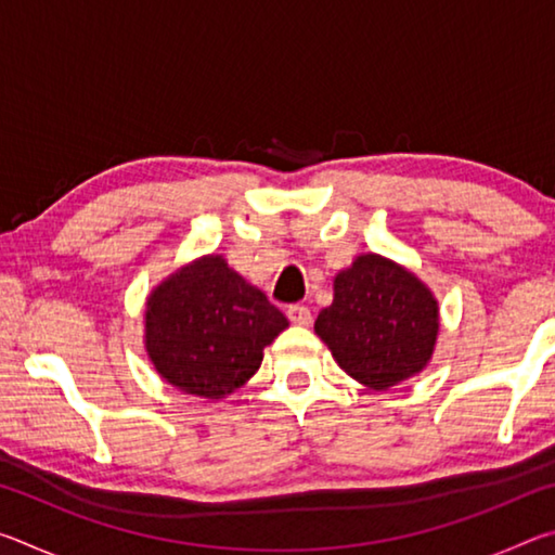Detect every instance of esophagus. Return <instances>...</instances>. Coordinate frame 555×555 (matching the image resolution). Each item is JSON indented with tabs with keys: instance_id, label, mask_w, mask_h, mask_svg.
<instances>
[{
	"instance_id": "obj_1",
	"label": "esophagus",
	"mask_w": 555,
	"mask_h": 555,
	"mask_svg": "<svg viewBox=\"0 0 555 555\" xmlns=\"http://www.w3.org/2000/svg\"><path fill=\"white\" fill-rule=\"evenodd\" d=\"M286 315H288V321L296 323V325H308V323H311V311H308V308L300 306V304L288 306Z\"/></svg>"
}]
</instances>
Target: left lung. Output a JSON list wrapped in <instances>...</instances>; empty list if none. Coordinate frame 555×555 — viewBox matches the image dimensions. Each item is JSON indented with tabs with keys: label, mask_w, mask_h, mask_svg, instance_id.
I'll use <instances>...</instances> for the list:
<instances>
[{
	"label": "left lung",
	"mask_w": 555,
	"mask_h": 555,
	"mask_svg": "<svg viewBox=\"0 0 555 555\" xmlns=\"http://www.w3.org/2000/svg\"><path fill=\"white\" fill-rule=\"evenodd\" d=\"M438 331L434 291L406 267L374 251L337 271L333 304L315 321V335L340 370L374 391L424 372Z\"/></svg>",
	"instance_id": "obj_1"
}]
</instances>
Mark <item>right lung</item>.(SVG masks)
Wrapping results in <instances>:
<instances>
[{"instance_id":"obj_1","label":"right lung","mask_w":555,"mask_h":555,"mask_svg":"<svg viewBox=\"0 0 555 555\" xmlns=\"http://www.w3.org/2000/svg\"><path fill=\"white\" fill-rule=\"evenodd\" d=\"M288 327L222 255H205L152 288L144 347L158 377L178 391L220 401L255 377L264 347Z\"/></svg>"}]
</instances>
